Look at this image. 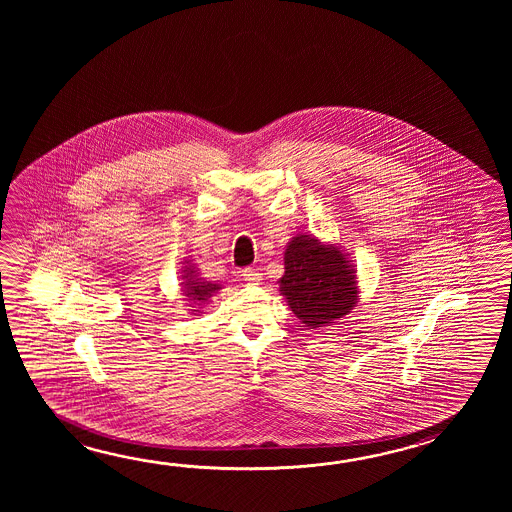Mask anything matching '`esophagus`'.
Instances as JSON below:
<instances>
[{
	"label": "esophagus",
	"mask_w": 512,
	"mask_h": 512,
	"mask_svg": "<svg viewBox=\"0 0 512 512\" xmlns=\"http://www.w3.org/2000/svg\"><path fill=\"white\" fill-rule=\"evenodd\" d=\"M241 276H243V280L247 283H258L261 280L260 271H256V269H252V267L243 269V271H241Z\"/></svg>",
	"instance_id": "esophagus-1"
}]
</instances>
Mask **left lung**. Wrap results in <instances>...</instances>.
<instances>
[{"label": "left lung", "mask_w": 512, "mask_h": 512, "mask_svg": "<svg viewBox=\"0 0 512 512\" xmlns=\"http://www.w3.org/2000/svg\"><path fill=\"white\" fill-rule=\"evenodd\" d=\"M280 293L307 329L333 326L359 302V282L348 254L335 243L296 234L283 252Z\"/></svg>", "instance_id": "8db88e82"}]
</instances>
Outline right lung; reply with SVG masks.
<instances>
[{
    "label": "right lung",
    "instance_id": "obj_1",
    "mask_svg": "<svg viewBox=\"0 0 512 512\" xmlns=\"http://www.w3.org/2000/svg\"><path fill=\"white\" fill-rule=\"evenodd\" d=\"M181 280H183L181 282V287H183L181 291L185 294L186 300L194 307V309H190L192 315L199 313L201 305L207 304L208 298H212L214 293H218L219 289H221L219 283L207 282L205 278H201L196 267L190 261H185Z\"/></svg>",
    "mask_w": 512,
    "mask_h": 512
}]
</instances>
